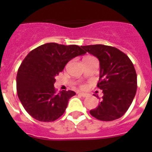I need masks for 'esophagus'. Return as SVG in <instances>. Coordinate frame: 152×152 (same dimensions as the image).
Wrapping results in <instances>:
<instances>
[{
    "instance_id": "esophagus-1",
    "label": "esophagus",
    "mask_w": 152,
    "mask_h": 152,
    "mask_svg": "<svg viewBox=\"0 0 152 152\" xmlns=\"http://www.w3.org/2000/svg\"><path fill=\"white\" fill-rule=\"evenodd\" d=\"M77 94H78L80 96H83V97H86V96H87V95H88L87 94H85V93H83V92H78Z\"/></svg>"
}]
</instances>
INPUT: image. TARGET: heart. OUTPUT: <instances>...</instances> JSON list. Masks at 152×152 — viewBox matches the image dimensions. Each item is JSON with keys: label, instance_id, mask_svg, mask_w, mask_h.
Masks as SVG:
<instances>
[{"label": "heart", "instance_id": "obj_1", "mask_svg": "<svg viewBox=\"0 0 152 152\" xmlns=\"http://www.w3.org/2000/svg\"><path fill=\"white\" fill-rule=\"evenodd\" d=\"M88 57H91V56H87V57H85V58H88Z\"/></svg>", "mask_w": 152, "mask_h": 152}]
</instances>
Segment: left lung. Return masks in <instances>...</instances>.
I'll return each instance as SVG.
<instances>
[{"mask_svg":"<svg viewBox=\"0 0 152 152\" xmlns=\"http://www.w3.org/2000/svg\"><path fill=\"white\" fill-rule=\"evenodd\" d=\"M100 61L97 88L103 96L91 116L102 121H113L128 110L136 94L137 75L129 58L115 47L104 45L82 46Z\"/></svg>","mask_w":152,"mask_h":152,"instance_id":"obj_1","label":"left lung"}]
</instances>
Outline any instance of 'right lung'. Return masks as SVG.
<instances>
[{
    "label": "right lung",
    "mask_w": 152,
    "mask_h": 152,
    "mask_svg": "<svg viewBox=\"0 0 152 152\" xmlns=\"http://www.w3.org/2000/svg\"><path fill=\"white\" fill-rule=\"evenodd\" d=\"M85 53L78 45L49 42L26 56L17 72V90L22 105L32 117L52 122L62 116L69 99L76 94L72 91L56 92V77L70 60Z\"/></svg>",
    "instance_id": "1"
}]
</instances>
